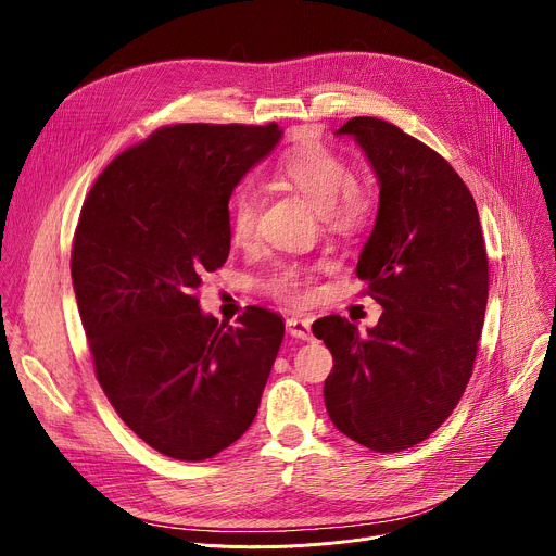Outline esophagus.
I'll return each instance as SVG.
<instances>
[{"instance_id":"esophagus-1","label":"esophagus","mask_w":556,"mask_h":556,"mask_svg":"<svg viewBox=\"0 0 556 556\" xmlns=\"http://www.w3.org/2000/svg\"><path fill=\"white\" fill-rule=\"evenodd\" d=\"M286 329H288V333L293 336V338L313 340L311 319H304V317H288V319H286Z\"/></svg>"}]
</instances>
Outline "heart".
I'll return each mask as SVG.
<instances>
[{
    "label": "heart",
    "instance_id": "b5f03b06",
    "mask_svg": "<svg viewBox=\"0 0 556 556\" xmlns=\"http://www.w3.org/2000/svg\"><path fill=\"white\" fill-rule=\"evenodd\" d=\"M277 175L293 187L323 220L340 233H354L369 214V198L354 185V170L336 151L319 143L290 149L277 166ZM258 216V195L252 187H241L229 202V233L233 243H248L254 237ZM306 286L300 270H286L273 279L279 295H298Z\"/></svg>",
    "mask_w": 556,
    "mask_h": 556
}]
</instances>
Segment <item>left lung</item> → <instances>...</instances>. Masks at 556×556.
<instances>
[{"label": "left lung", "instance_id": "left-lung-1", "mask_svg": "<svg viewBox=\"0 0 556 556\" xmlns=\"http://www.w3.org/2000/svg\"><path fill=\"white\" fill-rule=\"evenodd\" d=\"M354 137L378 187V212L356 275L383 306L361 333L340 315L313 325L333 369L325 403L333 426L371 451L424 442L469 383L489 298L476 200L453 166L401 128L354 116Z\"/></svg>", "mask_w": 556, "mask_h": 556}]
</instances>
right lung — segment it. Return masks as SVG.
Here are the masks:
<instances>
[{"instance_id":"add662e5","label":"right lung","mask_w":556,"mask_h":556,"mask_svg":"<svg viewBox=\"0 0 556 556\" xmlns=\"http://www.w3.org/2000/svg\"><path fill=\"white\" fill-rule=\"evenodd\" d=\"M283 130L180 124L99 175L72 248V281L97 378L124 424L173 459L200 462L250 428L283 319L250 306L239 327L195 290L229 256V198Z\"/></svg>"}]
</instances>
